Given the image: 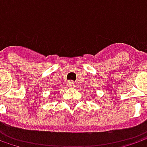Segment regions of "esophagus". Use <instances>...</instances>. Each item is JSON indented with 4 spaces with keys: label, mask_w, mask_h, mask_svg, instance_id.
Masks as SVG:
<instances>
[{
    "label": "esophagus",
    "mask_w": 147,
    "mask_h": 147,
    "mask_svg": "<svg viewBox=\"0 0 147 147\" xmlns=\"http://www.w3.org/2000/svg\"><path fill=\"white\" fill-rule=\"evenodd\" d=\"M69 87H70V88H74V86H75V82L70 81V82H69Z\"/></svg>",
    "instance_id": "obj_1"
}]
</instances>
